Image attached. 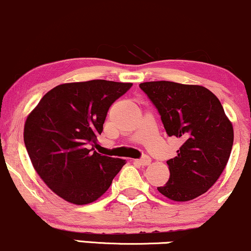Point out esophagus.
I'll return each instance as SVG.
<instances>
[{"mask_svg":"<svg viewBox=\"0 0 251 251\" xmlns=\"http://www.w3.org/2000/svg\"><path fill=\"white\" fill-rule=\"evenodd\" d=\"M136 164L141 165V166H148L150 162H151V158L148 157V155H145V157H143L141 159H137V160H135Z\"/></svg>","mask_w":251,"mask_h":251,"instance_id":"obj_1","label":"esophagus"}]
</instances>
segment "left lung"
I'll list each match as a JSON object with an SVG mask.
<instances>
[{
  "label": "left lung",
  "mask_w": 251,
  "mask_h": 251,
  "mask_svg": "<svg viewBox=\"0 0 251 251\" xmlns=\"http://www.w3.org/2000/svg\"><path fill=\"white\" fill-rule=\"evenodd\" d=\"M139 87L157 108L167 135L182 141L176 157L167 160L171 176L159 193L175 201L206 193L225 169L234 141L219 99L200 85L160 80Z\"/></svg>",
  "instance_id": "1"
}]
</instances>
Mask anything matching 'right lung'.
Returning a JSON list of instances; mask_svg holds the SVG:
<instances>
[{"mask_svg":"<svg viewBox=\"0 0 251 251\" xmlns=\"http://www.w3.org/2000/svg\"><path fill=\"white\" fill-rule=\"evenodd\" d=\"M131 83L96 79L54 87L27 116L24 143L32 165L61 198L84 205L107 191L126 160L94 151L113 102Z\"/></svg>","mask_w":251,"mask_h":251,"instance_id":"add662e5","label":"right lung"}]
</instances>
